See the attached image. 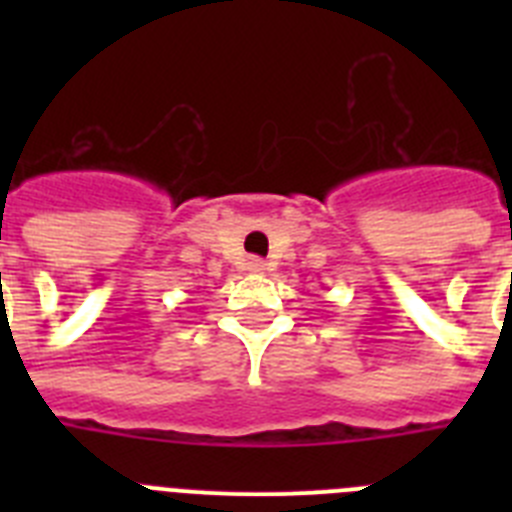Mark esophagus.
<instances>
[{"label": "esophagus", "mask_w": 512, "mask_h": 512, "mask_svg": "<svg viewBox=\"0 0 512 512\" xmlns=\"http://www.w3.org/2000/svg\"><path fill=\"white\" fill-rule=\"evenodd\" d=\"M246 269H248V271H256V274H261V271L266 269V264H264V261H261V259H248V261H246Z\"/></svg>", "instance_id": "34e87169"}]
</instances>
